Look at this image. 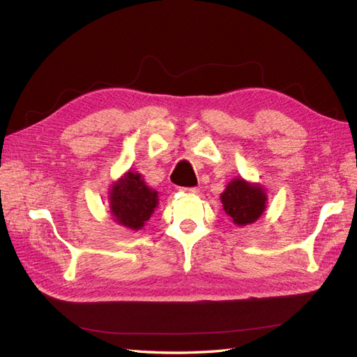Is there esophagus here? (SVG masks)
I'll return each mask as SVG.
<instances>
[{
	"instance_id": "34e87169",
	"label": "esophagus",
	"mask_w": 357,
	"mask_h": 357,
	"mask_svg": "<svg viewBox=\"0 0 357 357\" xmlns=\"http://www.w3.org/2000/svg\"><path fill=\"white\" fill-rule=\"evenodd\" d=\"M179 191L181 193H184V195H197L199 193V188H179Z\"/></svg>"
}]
</instances>
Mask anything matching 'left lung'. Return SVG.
Returning a JSON list of instances; mask_svg holds the SVG:
<instances>
[{
    "instance_id": "left-lung-1",
    "label": "left lung",
    "mask_w": 357,
    "mask_h": 357,
    "mask_svg": "<svg viewBox=\"0 0 357 357\" xmlns=\"http://www.w3.org/2000/svg\"><path fill=\"white\" fill-rule=\"evenodd\" d=\"M225 213L236 226H248L258 220L267 208V193L261 184L234 178L220 195Z\"/></svg>"
}]
</instances>
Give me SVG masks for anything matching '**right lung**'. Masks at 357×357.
I'll list each match as a JSON object with an SVG mask.
<instances>
[{
	"instance_id": "1",
	"label": "right lung",
	"mask_w": 357,
	"mask_h": 357,
	"mask_svg": "<svg viewBox=\"0 0 357 357\" xmlns=\"http://www.w3.org/2000/svg\"><path fill=\"white\" fill-rule=\"evenodd\" d=\"M108 204L117 225L140 231L158 206V191L146 185L139 172L128 170L109 187Z\"/></svg>"
}]
</instances>
